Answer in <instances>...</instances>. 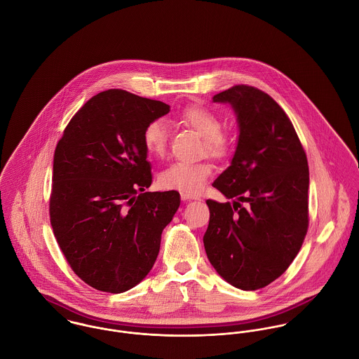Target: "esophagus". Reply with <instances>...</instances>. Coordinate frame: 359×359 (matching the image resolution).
<instances>
[{"instance_id":"obj_1","label":"esophagus","mask_w":359,"mask_h":359,"mask_svg":"<svg viewBox=\"0 0 359 359\" xmlns=\"http://www.w3.org/2000/svg\"><path fill=\"white\" fill-rule=\"evenodd\" d=\"M181 199L185 201V202H188V201H199V198L196 195H189V194H184V192H181Z\"/></svg>"}]
</instances>
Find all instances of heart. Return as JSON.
Here are the masks:
<instances>
[{
    "label": "heart",
    "instance_id": "obj_1",
    "mask_svg": "<svg viewBox=\"0 0 359 359\" xmlns=\"http://www.w3.org/2000/svg\"><path fill=\"white\" fill-rule=\"evenodd\" d=\"M181 118L203 137L205 154L222 158L228 154L229 140L221 131L219 117L205 106L192 104L182 110ZM142 142L147 152L160 157L167 149V126L163 120H152L142 133ZM212 174L208 161H174L158 175V184L164 189L180 191L184 194H198Z\"/></svg>",
    "mask_w": 359,
    "mask_h": 359
}]
</instances>
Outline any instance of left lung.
<instances>
[{
  "label": "left lung",
  "instance_id": "1",
  "mask_svg": "<svg viewBox=\"0 0 359 359\" xmlns=\"http://www.w3.org/2000/svg\"><path fill=\"white\" fill-rule=\"evenodd\" d=\"M212 101L232 106L239 137L231 165L212 182L232 203L205 202V253L228 283L257 290L289 268L304 242L307 156L285 110L264 91L242 84Z\"/></svg>",
  "mask_w": 359,
  "mask_h": 359
}]
</instances>
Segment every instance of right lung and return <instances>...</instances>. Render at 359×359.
<instances>
[{"label":"right lung","instance_id":"1","mask_svg":"<svg viewBox=\"0 0 359 359\" xmlns=\"http://www.w3.org/2000/svg\"><path fill=\"white\" fill-rule=\"evenodd\" d=\"M168 111L160 101L107 90L72 117L56 145L53 235L74 273L97 290L123 293L149 273L180 207L177 191L145 192L152 172L142 133Z\"/></svg>","mask_w":359,"mask_h":359}]
</instances>
